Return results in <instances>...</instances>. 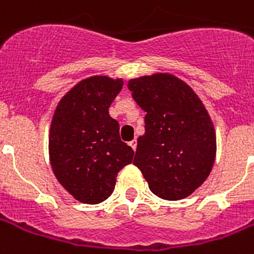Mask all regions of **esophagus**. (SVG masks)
<instances>
[{
  "instance_id": "obj_1",
  "label": "esophagus",
  "mask_w": 254,
  "mask_h": 254,
  "mask_svg": "<svg viewBox=\"0 0 254 254\" xmlns=\"http://www.w3.org/2000/svg\"><path fill=\"white\" fill-rule=\"evenodd\" d=\"M129 145L132 146V149H133V151H136V148H137V142H136V140H133V141L129 142Z\"/></svg>"
}]
</instances>
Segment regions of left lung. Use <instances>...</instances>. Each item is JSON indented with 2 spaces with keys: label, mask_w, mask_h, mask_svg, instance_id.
Masks as SVG:
<instances>
[{
  "label": "left lung",
  "mask_w": 254,
  "mask_h": 254,
  "mask_svg": "<svg viewBox=\"0 0 254 254\" xmlns=\"http://www.w3.org/2000/svg\"><path fill=\"white\" fill-rule=\"evenodd\" d=\"M127 89L146 113L133 164L159 198H187L207 179L217 153L215 129L203 102L167 72L130 79Z\"/></svg>",
  "instance_id": "8db88e82"
}]
</instances>
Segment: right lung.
Masks as SVG:
<instances>
[{"instance_id": "1", "label": "right lung", "mask_w": 254, "mask_h": 254, "mask_svg": "<svg viewBox=\"0 0 254 254\" xmlns=\"http://www.w3.org/2000/svg\"><path fill=\"white\" fill-rule=\"evenodd\" d=\"M122 86L121 78H86L67 91L54 113L51 167L65 191L82 203L108 199L118 172L133 160V149L120 138V124L109 114Z\"/></svg>"}]
</instances>
